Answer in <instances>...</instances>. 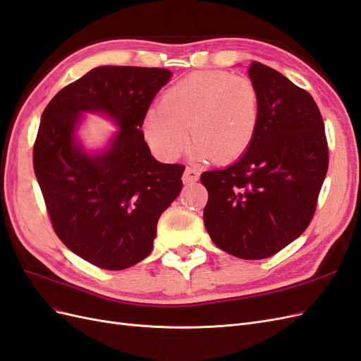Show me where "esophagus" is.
Instances as JSON below:
<instances>
[{
  "label": "esophagus",
  "instance_id": "obj_1",
  "mask_svg": "<svg viewBox=\"0 0 361 361\" xmlns=\"http://www.w3.org/2000/svg\"><path fill=\"white\" fill-rule=\"evenodd\" d=\"M198 178H200V172L193 168H186V171H184V173H183V183H186V184L195 183V181H198Z\"/></svg>",
  "mask_w": 361,
  "mask_h": 361
}]
</instances>
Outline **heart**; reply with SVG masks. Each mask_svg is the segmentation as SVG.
I'll list each match as a JSON object with an SVG mask.
<instances>
[{
    "mask_svg": "<svg viewBox=\"0 0 361 361\" xmlns=\"http://www.w3.org/2000/svg\"><path fill=\"white\" fill-rule=\"evenodd\" d=\"M259 91L247 76L195 71L163 92L145 117L143 134L161 160L178 159L188 143L193 160L232 163L248 151L259 122Z\"/></svg>",
    "mask_w": 361,
    "mask_h": 361,
    "instance_id": "1",
    "label": "heart"
}]
</instances>
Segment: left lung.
<instances>
[{"label":"left lung","mask_w":361,"mask_h":361,"mask_svg":"<svg viewBox=\"0 0 361 361\" xmlns=\"http://www.w3.org/2000/svg\"><path fill=\"white\" fill-rule=\"evenodd\" d=\"M259 122L252 146L235 164L207 171L204 224L221 250L241 259L281 252L310 226L328 171V142L308 91L279 71L252 62Z\"/></svg>","instance_id":"obj_1"}]
</instances>
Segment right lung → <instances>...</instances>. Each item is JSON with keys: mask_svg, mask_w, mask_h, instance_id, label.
I'll list each match as a JSON object with an SVG mask.
<instances>
[{"mask_svg": "<svg viewBox=\"0 0 361 361\" xmlns=\"http://www.w3.org/2000/svg\"><path fill=\"white\" fill-rule=\"evenodd\" d=\"M171 76L164 68L97 67L63 87L42 113L33 168L53 230L99 269L143 261L160 215L183 189L184 166L157 161L142 131ZM82 112L106 114L119 125L106 152L90 156L75 143Z\"/></svg>", "mask_w": 361, "mask_h": 361, "instance_id": "add662e5", "label": "right lung"}]
</instances>
